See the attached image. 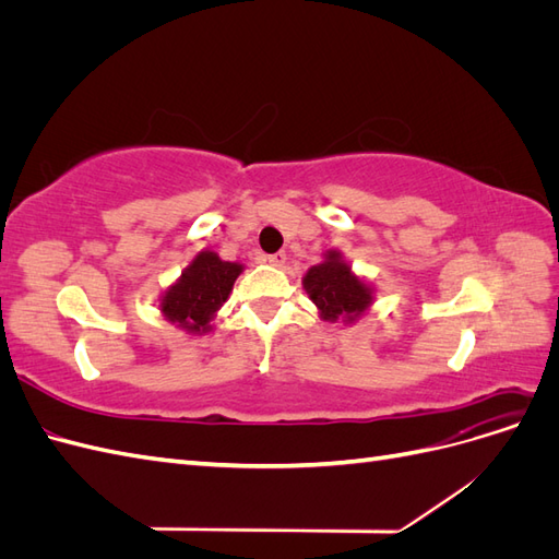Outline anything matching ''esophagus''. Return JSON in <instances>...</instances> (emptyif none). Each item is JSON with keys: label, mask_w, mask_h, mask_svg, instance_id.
I'll use <instances>...</instances> for the list:
<instances>
[{"label": "esophagus", "mask_w": 559, "mask_h": 559, "mask_svg": "<svg viewBox=\"0 0 559 559\" xmlns=\"http://www.w3.org/2000/svg\"><path fill=\"white\" fill-rule=\"evenodd\" d=\"M265 261H267L270 265H275V267H282V265L286 263V253H284V251H277V253H267V257H265Z\"/></svg>", "instance_id": "esophagus-1"}]
</instances>
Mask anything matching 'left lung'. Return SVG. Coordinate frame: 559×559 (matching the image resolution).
I'll list each match as a JSON object with an SVG mask.
<instances>
[{
	"label": "left lung",
	"mask_w": 559,
	"mask_h": 559,
	"mask_svg": "<svg viewBox=\"0 0 559 559\" xmlns=\"http://www.w3.org/2000/svg\"><path fill=\"white\" fill-rule=\"evenodd\" d=\"M302 289L314 302L319 319L343 326L357 324L376 302V286L354 273L343 251L337 249H329L324 261L308 270Z\"/></svg>",
	"instance_id": "8db88e82"
}]
</instances>
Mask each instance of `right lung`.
Listing matches in <instances>:
<instances>
[{"mask_svg":"<svg viewBox=\"0 0 559 559\" xmlns=\"http://www.w3.org/2000/svg\"><path fill=\"white\" fill-rule=\"evenodd\" d=\"M242 270V263L224 261L212 249L198 251L181 275L160 294V314L189 335L210 333L218 308L228 300Z\"/></svg>","mask_w":559,"mask_h":559,"instance_id":"add662e5","label":"right lung"}]
</instances>
